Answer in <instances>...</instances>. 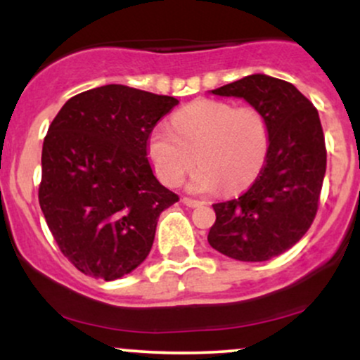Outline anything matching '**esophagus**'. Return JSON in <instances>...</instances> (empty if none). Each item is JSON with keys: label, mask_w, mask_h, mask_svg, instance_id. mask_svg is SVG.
<instances>
[{"label": "esophagus", "mask_w": 360, "mask_h": 360, "mask_svg": "<svg viewBox=\"0 0 360 360\" xmlns=\"http://www.w3.org/2000/svg\"><path fill=\"white\" fill-rule=\"evenodd\" d=\"M183 203L189 208H198V206L203 205V201H198V200H191V198H183Z\"/></svg>", "instance_id": "esophagus-1"}]
</instances>
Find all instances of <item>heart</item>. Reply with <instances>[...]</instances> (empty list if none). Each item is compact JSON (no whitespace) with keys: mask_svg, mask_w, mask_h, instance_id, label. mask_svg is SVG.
Segmentation results:
<instances>
[{"mask_svg":"<svg viewBox=\"0 0 360 360\" xmlns=\"http://www.w3.org/2000/svg\"><path fill=\"white\" fill-rule=\"evenodd\" d=\"M171 127L159 125L148 135V159L169 186L179 184L196 162L188 181L196 194L240 191L259 174L269 148L266 118L250 105L194 101L174 113Z\"/></svg>","mask_w":360,"mask_h":360,"instance_id":"b5f03b06","label":"heart"}]
</instances>
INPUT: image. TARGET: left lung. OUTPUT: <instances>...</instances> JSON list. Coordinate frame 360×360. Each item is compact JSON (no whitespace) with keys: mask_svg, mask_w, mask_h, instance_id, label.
Listing matches in <instances>:
<instances>
[{"mask_svg":"<svg viewBox=\"0 0 360 360\" xmlns=\"http://www.w3.org/2000/svg\"><path fill=\"white\" fill-rule=\"evenodd\" d=\"M242 98L264 115L269 148L257 179L237 200L213 205L208 242L242 262H264L308 232L326 171L325 137L315 106L291 82L252 74L210 91Z\"/></svg>","mask_w":360,"mask_h":360,"instance_id":"1","label":"left lung"}]
</instances>
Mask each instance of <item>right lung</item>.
Returning <instances> with one entry per match:
<instances>
[{
    "mask_svg": "<svg viewBox=\"0 0 360 360\" xmlns=\"http://www.w3.org/2000/svg\"><path fill=\"white\" fill-rule=\"evenodd\" d=\"M176 105L172 96L106 84L65 101L49 127L39 203L82 274L115 281L147 259L159 214L179 200L152 172L147 142Z\"/></svg>",
    "mask_w": 360,
    "mask_h": 360,
    "instance_id": "obj_1",
    "label": "right lung"
}]
</instances>
